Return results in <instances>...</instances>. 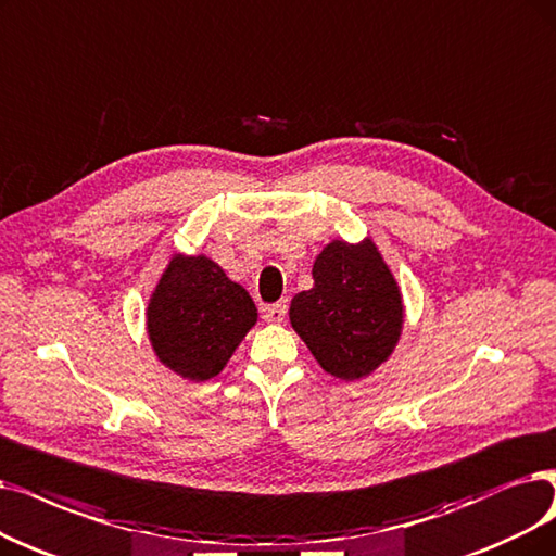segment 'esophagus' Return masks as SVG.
<instances>
[{"mask_svg":"<svg viewBox=\"0 0 556 556\" xmlns=\"http://www.w3.org/2000/svg\"><path fill=\"white\" fill-rule=\"evenodd\" d=\"M262 315H264V319L269 321V324H280L285 319V315H287V301L264 305L262 307Z\"/></svg>","mask_w":556,"mask_h":556,"instance_id":"esophagus-1","label":"esophagus"}]
</instances>
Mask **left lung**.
Masks as SVG:
<instances>
[{
  "label": "left lung",
  "mask_w": 556,
  "mask_h": 556,
  "mask_svg": "<svg viewBox=\"0 0 556 556\" xmlns=\"http://www.w3.org/2000/svg\"><path fill=\"white\" fill-rule=\"evenodd\" d=\"M313 290L292 299L290 321L317 363L344 381L363 379L402 336V294L374 241H332L313 266Z\"/></svg>",
  "instance_id": "1"
}]
</instances>
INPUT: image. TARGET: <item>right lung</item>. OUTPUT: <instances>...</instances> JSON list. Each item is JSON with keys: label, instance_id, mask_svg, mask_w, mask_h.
I'll return each mask as SVG.
<instances>
[{"label": "right lung", "instance_id": "1", "mask_svg": "<svg viewBox=\"0 0 556 556\" xmlns=\"http://www.w3.org/2000/svg\"><path fill=\"white\" fill-rule=\"evenodd\" d=\"M257 307L210 257H173L148 303L160 361L189 381H207L255 326Z\"/></svg>", "mask_w": 556, "mask_h": 556}]
</instances>
